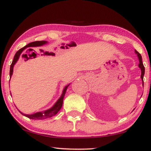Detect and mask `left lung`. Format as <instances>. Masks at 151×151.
I'll return each mask as SVG.
<instances>
[{
  "label": "left lung",
  "instance_id": "1",
  "mask_svg": "<svg viewBox=\"0 0 151 151\" xmlns=\"http://www.w3.org/2000/svg\"><path fill=\"white\" fill-rule=\"evenodd\" d=\"M134 52H135V53L137 54V55L139 61V68L141 69V72H142L141 79L142 80V83H143V86H144V73H145V68H144L143 63H142V58L141 55H140V54L139 53L137 50H134Z\"/></svg>",
  "mask_w": 151,
  "mask_h": 151
}]
</instances>
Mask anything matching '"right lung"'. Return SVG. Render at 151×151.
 <instances>
[{"label": "right lung", "instance_id": "1", "mask_svg": "<svg viewBox=\"0 0 151 151\" xmlns=\"http://www.w3.org/2000/svg\"><path fill=\"white\" fill-rule=\"evenodd\" d=\"M47 42L45 41H35V42H32V43H30L29 44H27V45H25V47H23V48H21L19 51L17 52V53L15 54L14 57V59L12 61V63L11 65H10V70H9V77L11 78L13 74V68L14 66L17 63L18 60H19L20 56L22 54V52H23L24 50H25L26 48L29 47H39V46H43V45H45L47 44ZM69 85L66 86L64 89L63 90V93H62L61 96H60V98L59 99L57 100V101L56 102L55 105L51 108L48 109L45 111L43 112H36L35 114H25L22 113L21 111H19L22 114H23L24 116H27V117L31 119H47V118L52 117V116L56 115L58 113V112L59 111L60 109H61L62 106H63V98L64 96H65L66 90H67V88Z\"/></svg>", "mask_w": 151, "mask_h": 151}]
</instances>
